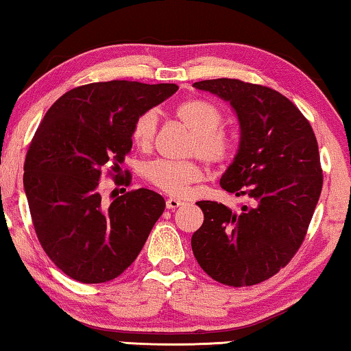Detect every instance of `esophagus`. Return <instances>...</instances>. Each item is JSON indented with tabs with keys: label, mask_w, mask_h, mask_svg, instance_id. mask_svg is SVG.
<instances>
[{
	"label": "esophagus",
	"mask_w": 351,
	"mask_h": 351,
	"mask_svg": "<svg viewBox=\"0 0 351 351\" xmlns=\"http://www.w3.org/2000/svg\"><path fill=\"white\" fill-rule=\"evenodd\" d=\"M181 205H184V202H181L180 198L171 197V198H169V200H167V208H169V209H176L178 206H181Z\"/></svg>",
	"instance_id": "esophagus-1"
}]
</instances>
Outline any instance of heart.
Returning a JSON list of instances; mask_svg holds the SVG:
<instances>
[{"instance_id":"b5f03b06","label":"heart","mask_w":351,"mask_h":351,"mask_svg":"<svg viewBox=\"0 0 351 351\" xmlns=\"http://www.w3.org/2000/svg\"><path fill=\"white\" fill-rule=\"evenodd\" d=\"M175 117L192 132L189 154H197L209 165H219L232 154V138L222 129L223 113L213 102L205 99H187L178 104ZM159 117L156 110H146L134 119L130 137L140 149L153 146ZM145 180L169 195L182 197L191 186L202 181L203 170L195 160L156 159L143 167Z\"/></svg>"}]
</instances>
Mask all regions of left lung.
Returning <instances> with one entry per match:
<instances>
[{"instance_id": "left-lung-1", "label": "left lung", "mask_w": 351, "mask_h": 351, "mask_svg": "<svg viewBox=\"0 0 351 351\" xmlns=\"http://www.w3.org/2000/svg\"><path fill=\"white\" fill-rule=\"evenodd\" d=\"M193 86L226 99L238 114L241 142L221 187L249 198L239 213L217 202L197 203L205 221L192 234L193 255L223 285L260 284L285 268L306 238L323 186L315 134L273 88L238 78Z\"/></svg>"}]
</instances>
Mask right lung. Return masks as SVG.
<instances>
[{"mask_svg":"<svg viewBox=\"0 0 351 351\" xmlns=\"http://www.w3.org/2000/svg\"><path fill=\"white\" fill-rule=\"evenodd\" d=\"M176 90L173 83H88L62 94L40 121L23 186L42 249L71 279L104 284L121 276L164 213V197L149 189H124L107 205L99 180L104 171L119 178L134 119ZM114 184L129 186L130 176Z\"/></svg>","mask_w":351,"mask_h":351,"instance_id":"obj_1","label":"right lung"}]
</instances>
